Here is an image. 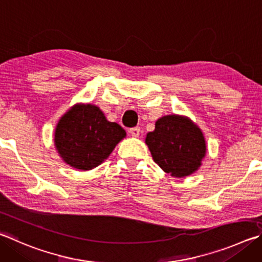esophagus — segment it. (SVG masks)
Listing matches in <instances>:
<instances>
[{"mask_svg": "<svg viewBox=\"0 0 262 262\" xmlns=\"http://www.w3.org/2000/svg\"><path fill=\"white\" fill-rule=\"evenodd\" d=\"M140 132H141L140 127H133V128H130V129H129L130 135L134 136V137H139L140 136Z\"/></svg>", "mask_w": 262, "mask_h": 262, "instance_id": "esophagus-1", "label": "esophagus"}]
</instances>
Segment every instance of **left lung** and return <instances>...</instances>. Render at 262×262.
<instances>
[{"label":"left lung","instance_id":"obj_1","mask_svg":"<svg viewBox=\"0 0 262 262\" xmlns=\"http://www.w3.org/2000/svg\"><path fill=\"white\" fill-rule=\"evenodd\" d=\"M145 143L152 158L164 172L184 178L197 170L206 154V144L199 128L188 118L166 116L157 120Z\"/></svg>","mask_w":262,"mask_h":262}]
</instances>
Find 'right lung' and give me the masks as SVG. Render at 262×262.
Listing matches in <instances>:
<instances>
[{"instance_id": "obj_1", "label": "right lung", "mask_w": 262, "mask_h": 262, "mask_svg": "<svg viewBox=\"0 0 262 262\" xmlns=\"http://www.w3.org/2000/svg\"><path fill=\"white\" fill-rule=\"evenodd\" d=\"M125 136L123 128L107 121L97 106L79 104L61 117L55 144L66 164L89 170L101 165Z\"/></svg>"}]
</instances>
